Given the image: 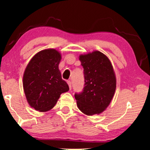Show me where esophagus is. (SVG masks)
Instances as JSON below:
<instances>
[{"label": "esophagus", "instance_id": "1", "mask_svg": "<svg viewBox=\"0 0 150 150\" xmlns=\"http://www.w3.org/2000/svg\"><path fill=\"white\" fill-rule=\"evenodd\" d=\"M67 85H68V86H69V89H71V81H67Z\"/></svg>", "mask_w": 150, "mask_h": 150}]
</instances>
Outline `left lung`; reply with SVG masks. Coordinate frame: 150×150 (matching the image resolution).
Returning a JSON list of instances; mask_svg holds the SVG:
<instances>
[{
    "mask_svg": "<svg viewBox=\"0 0 150 150\" xmlns=\"http://www.w3.org/2000/svg\"><path fill=\"white\" fill-rule=\"evenodd\" d=\"M85 87L75 94L78 108L87 115H99L106 110L116 89V76L109 59L100 51L81 54Z\"/></svg>",
    "mask_w": 150,
    "mask_h": 150,
    "instance_id": "left-lung-1",
    "label": "left lung"
}]
</instances>
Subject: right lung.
Masks as SVG:
<instances>
[{
    "instance_id": "add662e5",
    "label": "right lung",
    "mask_w": 150,
    "mask_h": 150,
    "mask_svg": "<svg viewBox=\"0 0 150 150\" xmlns=\"http://www.w3.org/2000/svg\"><path fill=\"white\" fill-rule=\"evenodd\" d=\"M61 60V53L56 49H45L33 57L24 70V93L28 104L36 110L52 109L61 94L69 90L59 69Z\"/></svg>"
}]
</instances>
